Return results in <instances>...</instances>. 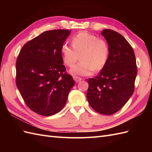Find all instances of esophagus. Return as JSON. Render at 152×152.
Wrapping results in <instances>:
<instances>
[{"instance_id": "34e87169", "label": "esophagus", "mask_w": 152, "mask_h": 152, "mask_svg": "<svg viewBox=\"0 0 152 152\" xmlns=\"http://www.w3.org/2000/svg\"><path fill=\"white\" fill-rule=\"evenodd\" d=\"M73 79H74V80H75L76 82H79L80 80H81L82 79L81 77H77V76H73Z\"/></svg>"}]
</instances>
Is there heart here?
I'll use <instances>...</instances> for the list:
<instances>
[{"instance_id":"1","label":"heart","mask_w":152,"mask_h":152,"mask_svg":"<svg viewBox=\"0 0 152 152\" xmlns=\"http://www.w3.org/2000/svg\"><path fill=\"white\" fill-rule=\"evenodd\" d=\"M72 46L66 43L61 48L64 63L72 66L79 59L80 61L73 66L70 72L73 75H90L96 70H100L107 63L110 48L104 39L86 31L75 35L72 39Z\"/></svg>"}]
</instances>
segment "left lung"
I'll use <instances>...</instances> for the list:
<instances>
[{
	"label": "left lung",
	"instance_id": "8db88e82",
	"mask_svg": "<svg viewBox=\"0 0 152 152\" xmlns=\"http://www.w3.org/2000/svg\"><path fill=\"white\" fill-rule=\"evenodd\" d=\"M102 34L109 45V58L98 75L87 79V99L95 111L110 115L131 97L137 70L134 50L127 40L112 30L104 29Z\"/></svg>",
	"mask_w": 152,
	"mask_h": 152
}]
</instances>
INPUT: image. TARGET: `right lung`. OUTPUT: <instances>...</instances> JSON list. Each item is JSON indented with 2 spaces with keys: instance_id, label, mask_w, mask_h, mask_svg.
Listing matches in <instances>:
<instances>
[{
  "instance_id": "right-lung-1",
  "label": "right lung",
  "mask_w": 152,
  "mask_h": 152,
  "mask_svg": "<svg viewBox=\"0 0 152 152\" xmlns=\"http://www.w3.org/2000/svg\"><path fill=\"white\" fill-rule=\"evenodd\" d=\"M70 32L61 29L44 31L27 42L18 56L17 87L28 107L41 115L60 111L75 84L66 72L61 53Z\"/></svg>"
}]
</instances>
